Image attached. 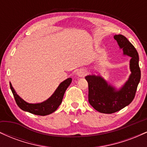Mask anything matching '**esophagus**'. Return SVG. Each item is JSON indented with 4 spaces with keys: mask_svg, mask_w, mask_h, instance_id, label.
Returning a JSON list of instances; mask_svg holds the SVG:
<instances>
[{
    "mask_svg": "<svg viewBox=\"0 0 147 147\" xmlns=\"http://www.w3.org/2000/svg\"><path fill=\"white\" fill-rule=\"evenodd\" d=\"M86 75V70L84 68H80L77 70V75L79 76V77H83Z\"/></svg>",
    "mask_w": 147,
    "mask_h": 147,
    "instance_id": "1",
    "label": "esophagus"
}]
</instances>
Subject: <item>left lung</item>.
I'll use <instances>...</instances> for the list:
<instances>
[{
	"instance_id": "left-lung-1",
	"label": "left lung",
	"mask_w": 147,
	"mask_h": 147,
	"mask_svg": "<svg viewBox=\"0 0 147 147\" xmlns=\"http://www.w3.org/2000/svg\"><path fill=\"white\" fill-rule=\"evenodd\" d=\"M123 55L131 57L130 75L128 80L120 88L111 85L100 75L86 76L88 84V102L96 111L111 114L120 111L129 105L134 99L141 77L139 56L135 47L122 34L115 35Z\"/></svg>"
}]
</instances>
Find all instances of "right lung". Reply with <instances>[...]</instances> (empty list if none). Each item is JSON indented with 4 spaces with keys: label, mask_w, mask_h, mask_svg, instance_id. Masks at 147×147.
Masks as SVG:
<instances>
[{
    "label": "right lung",
    "mask_w": 147,
    "mask_h": 147,
    "mask_svg": "<svg viewBox=\"0 0 147 147\" xmlns=\"http://www.w3.org/2000/svg\"><path fill=\"white\" fill-rule=\"evenodd\" d=\"M71 78L65 79V81H63L59 84V86L57 87L56 90L51 95V97H49L44 102L37 103V104H30V103L25 102L16 93L11 83H9V85L10 88H11V92L14 97L15 101L20 109L24 111L29 112L30 113L44 116L52 113L58 109V107L62 102L64 93L68 87L70 86V84H71Z\"/></svg>",
    "instance_id": "obj_1"
}]
</instances>
